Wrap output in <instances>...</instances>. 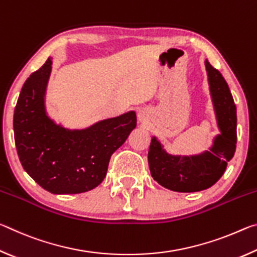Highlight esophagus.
<instances>
[{"instance_id": "1", "label": "esophagus", "mask_w": 257, "mask_h": 257, "mask_svg": "<svg viewBox=\"0 0 257 257\" xmlns=\"http://www.w3.org/2000/svg\"><path fill=\"white\" fill-rule=\"evenodd\" d=\"M137 116H138L139 122L144 123V122H147V121H149V112H147L146 110H139Z\"/></svg>"}]
</instances>
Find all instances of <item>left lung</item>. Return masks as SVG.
Instances as JSON below:
<instances>
[{
  "instance_id": "obj_1",
  "label": "left lung",
  "mask_w": 257,
  "mask_h": 257,
  "mask_svg": "<svg viewBox=\"0 0 257 257\" xmlns=\"http://www.w3.org/2000/svg\"><path fill=\"white\" fill-rule=\"evenodd\" d=\"M208 88L220 134L210 151L198 155H173L153 136L149 150L151 175L164 188L178 193H194L212 187L233 158L237 144V110L222 75L205 60Z\"/></svg>"
}]
</instances>
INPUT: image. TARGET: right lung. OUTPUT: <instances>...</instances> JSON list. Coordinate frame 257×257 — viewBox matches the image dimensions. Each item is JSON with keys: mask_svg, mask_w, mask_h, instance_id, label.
<instances>
[{"mask_svg": "<svg viewBox=\"0 0 257 257\" xmlns=\"http://www.w3.org/2000/svg\"><path fill=\"white\" fill-rule=\"evenodd\" d=\"M53 59L29 76L15 108V142L25 171L52 194L92 190L106 176L111 155L136 128V112L104 119L84 129L66 128L45 105Z\"/></svg>", "mask_w": 257, "mask_h": 257, "instance_id": "obj_1", "label": "right lung"}]
</instances>
